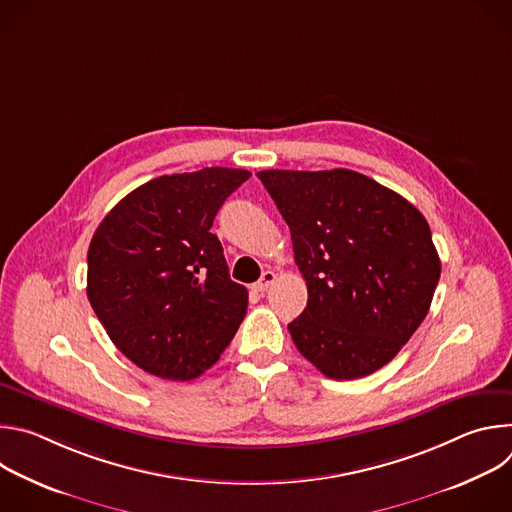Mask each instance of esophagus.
Wrapping results in <instances>:
<instances>
[{"label": "esophagus", "mask_w": 512, "mask_h": 512, "mask_svg": "<svg viewBox=\"0 0 512 512\" xmlns=\"http://www.w3.org/2000/svg\"><path fill=\"white\" fill-rule=\"evenodd\" d=\"M275 281H277V275H275L273 271H265V273L261 275V279H259L257 283H253V289L259 291V294H263V291H267Z\"/></svg>", "instance_id": "34e87169"}]
</instances>
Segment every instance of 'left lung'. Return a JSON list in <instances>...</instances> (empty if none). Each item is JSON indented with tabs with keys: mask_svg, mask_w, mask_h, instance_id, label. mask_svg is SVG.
Listing matches in <instances>:
<instances>
[{
	"mask_svg": "<svg viewBox=\"0 0 512 512\" xmlns=\"http://www.w3.org/2000/svg\"><path fill=\"white\" fill-rule=\"evenodd\" d=\"M294 243L306 310L287 324L298 350L336 381L397 356L429 312L442 263L425 216L352 170L257 174Z\"/></svg>",
	"mask_w": 512,
	"mask_h": 512,
	"instance_id": "1",
	"label": "left lung"
}]
</instances>
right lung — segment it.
<instances>
[{
    "label": "right lung",
    "instance_id": "right-lung-1",
    "mask_svg": "<svg viewBox=\"0 0 512 512\" xmlns=\"http://www.w3.org/2000/svg\"><path fill=\"white\" fill-rule=\"evenodd\" d=\"M251 172L202 168L129 192L89 245L87 298L113 344L145 373L200 377L221 358L247 312L210 233L223 202Z\"/></svg>",
    "mask_w": 512,
    "mask_h": 512
}]
</instances>
